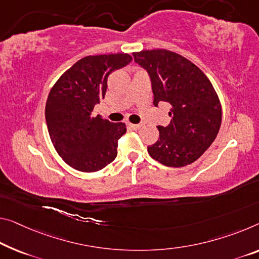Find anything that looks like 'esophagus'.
Returning a JSON list of instances; mask_svg holds the SVG:
<instances>
[{"label": "esophagus", "mask_w": 259, "mask_h": 259, "mask_svg": "<svg viewBox=\"0 0 259 259\" xmlns=\"http://www.w3.org/2000/svg\"><path fill=\"white\" fill-rule=\"evenodd\" d=\"M128 126H130V128L133 131H138L141 127L140 124H128Z\"/></svg>", "instance_id": "34e87169"}]
</instances>
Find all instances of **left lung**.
Wrapping results in <instances>:
<instances>
[{
  "mask_svg": "<svg viewBox=\"0 0 259 259\" xmlns=\"http://www.w3.org/2000/svg\"><path fill=\"white\" fill-rule=\"evenodd\" d=\"M152 83L154 105H171L170 124L158 126L160 138L148 153L163 165L191 164L215 140L221 125V105L207 76L198 67L166 50L133 53Z\"/></svg>",
  "mask_w": 259,
  "mask_h": 259,
  "instance_id": "1",
  "label": "left lung"
}]
</instances>
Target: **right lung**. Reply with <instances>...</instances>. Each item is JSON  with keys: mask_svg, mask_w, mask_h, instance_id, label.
<instances>
[{"mask_svg": "<svg viewBox=\"0 0 259 259\" xmlns=\"http://www.w3.org/2000/svg\"><path fill=\"white\" fill-rule=\"evenodd\" d=\"M131 61L132 57L125 53L85 57L51 89L45 107L47 130L57 152L71 168L94 172L117 157L125 124L94 117L93 110L105 96L109 75Z\"/></svg>", "mask_w": 259, "mask_h": 259, "instance_id": "right-lung-1", "label": "right lung"}]
</instances>
